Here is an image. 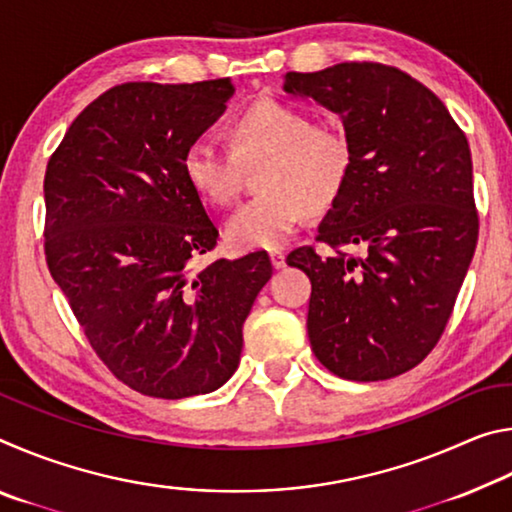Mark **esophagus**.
I'll list each match as a JSON object with an SVG mask.
<instances>
[{
    "label": "esophagus",
    "instance_id": "1",
    "mask_svg": "<svg viewBox=\"0 0 512 512\" xmlns=\"http://www.w3.org/2000/svg\"><path fill=\"white\" fill-rule=\"evenodd\" d=\"M268 257H271L273 268H284V266H287V257H284L282 250H271V253H268Z\"/></svg>",
    "mask_w": 512,
    "mask_h": 512
}]
</instances>
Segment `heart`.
<instances>
[{
	"label": "heart",
	"mask_w": 512,
	"mask_h": 512,
	"mask_svg": "<svg viewBox=\"0 0 512 512\" xmlns=\"http://www.w3.org/2000/svg\"><path fill=\"white\" fill-rule=\"evenodd\" d=\"M228 149L210 140L187 146L183 173L207 205L235 201L241 167L264 162L257 173L262 194L225 221V244L239 253L287 244L307 212L332 207L348 185V137L314 124L305 110L280 99H259L228 121Z\"/></svg>",
	"instance_id": "obj_1"
}]
</instances>
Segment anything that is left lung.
I'll return each instance as SVG.
<instances>
[{
    "label": "left lung",
    "instance_id": "1",
    "mask_svg": "<svg viewBox=\"0 0 512 512\" xmlns=\"http://www.w3.org/2000/svg\"><path fill=\"white\" fill-rule=\"evenodd\" d=\"M284 92L341 117L352 171L318 239L366 246L287 257L309 275L307 332L334 375L381 381L427 357L470 268L479 216L467 137L420 81L379 63H339L284 76Z\"/></svg>",
    "mask_w": 512,
    "mask_h": 512
}]
</instances>
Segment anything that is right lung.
<instances>
[{
  "instance_id": "1",
  "label": "right lung",
  "mask_w": 512,
  "mask_h": 512,
  "mask_svg": "<svg viewBox=\"0 0 512 512\" xmlns=\"http://www.w3.org/2000/svg\"><path fill=\"white\" fill-rule=\"evenodd\" d=\"M235 94L230 79L124 83L72 121L45 173V255L94 352L133 391L205 395L239 366L266 253L194 259L219 230L183 155Z\"/></svg>"
}]
</instances>
